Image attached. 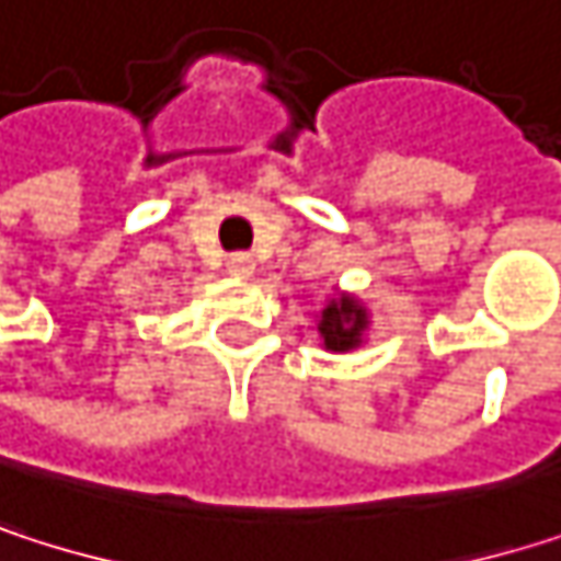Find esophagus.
Returning <instances> with one entry per match:
<instances>
[{
  "mask_svg": "<svg viewBox=\"0 0 561 561\" xmlns=\"http://www.w3.org/2000/svg\"><path fill=\"white\" fill-rule=\"evenodd\" d=\"M227 270H230L233 276H250V273L256 270V260H253L250 253H230V256H227Z\"/></svg>",
  "mask_w": 561,
  "mask_h": 561,
  "instance_id": "obj_1",
  "label": "esophagus"
}]
</instances>
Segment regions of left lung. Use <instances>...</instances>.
Instances as JSON below:
<instances>
[{"label":"left lung","mask_w":561,"mask_h":561,"mask_svg":"<svg viewBox=\"0 0 561 561\" xmlns=\"http://www.w3.org/2000/svg\"><path fill=\"white\" fill-rule=\"evenodd\" d=\"M364 328H367V314H364V308L354 298L331 301L321 311V324H318V331L324 337V347H331V351H351V347H357Z\"/></svg>","instance_id":"8db88e82"}]
</instances>
